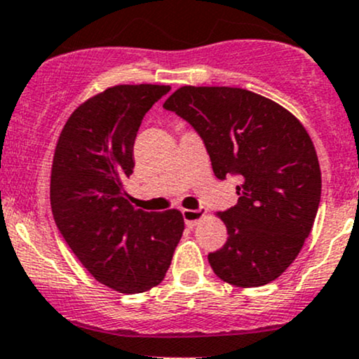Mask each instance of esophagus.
I'll use <instances>...</instances> for the list:
<instances>
[{"label": "esophagus", "mask_w": 359, "mask_h": 359, "mask_svg": "<svg viewBox=\"0 0 359 359\" xmlns=\"http://www.w3.org/2000/svg\"><path fill=\"white\" fill-rule=\"evenodd\" d=\"M205 215H206V212L203 208H200V210H183L184 223H187L188 226H195L196 223L205 217Z\"/></svg>", "instance_id": "1"}]
</instances>
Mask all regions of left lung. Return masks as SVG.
Masks as SVG:
<instances>
[{
	"label": "left lung",
	"instance_id": "1",
	"mask_svg": "<svg viewBox=\"0 0 359 359\" xmlns=\"http://www.w3.org/2000/svg\"><path fill=\"white\" fill-rule=\"evenodd\" d=\"M203 139L218 180L238 175V203L217 217L229 238L208 255L237 287H260L287 271L309 237L321 200V170L301 121L240 87L183 86L163 105Z\"/></svg>",
	"mask_w": 359,
	"mask_h": 359
}]
</instances>
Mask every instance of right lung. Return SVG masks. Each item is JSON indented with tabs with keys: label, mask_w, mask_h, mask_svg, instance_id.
I'll use <instances>...</instances> for the list:
<instances>
[{
	"label": "right lung",
	"mask_w": 359,
	"mask_h": 359,
	"mask_svg": "<svg viewBox=\"0 0 359 359\" xmlns=\"http://www.w3.org/2000/svg\"><path fill=\"white\" fill-rule=\"evenodd\" d=\"M170 86L107 87L70 114L55 146L50 203L55 223L95 280L122 294L161 284L184 230L180 210L130 205L124 181L144 114Z\"/></svg>",
	"instance_id": "1"
}]
</instances>
